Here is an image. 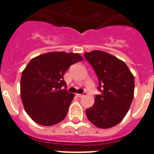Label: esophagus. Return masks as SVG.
I'll use <instances>...</instances> for the list:
<instances>
[{
	"instance_id": "obj_1",
	"label": "esophagus",
	"mask_w": 154,
	"mask_h": 154,
	"mask_svg": "<svg viewBox=\"0 0 154 154\" xmlns=\"http://www.w3.org/2000/svg\"><path fill=\"white\" fill-rule=\"evenodd\" d=\"M85 94H86L85 93V94H76V96L78 97H79V98H82V97H83L84 96H85Z\"/></svg>"
}]
</instances>
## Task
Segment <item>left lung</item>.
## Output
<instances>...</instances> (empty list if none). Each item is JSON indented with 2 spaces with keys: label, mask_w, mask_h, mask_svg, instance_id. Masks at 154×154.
I'll return each mask as SVG.
<instances>
[{
  "label": "left lung",
  "mask_w": 154,
  "mask_h": 154,
  "mask_svg": "<svg viewBox=\"0 0 154 154\" xmlns=\"http://www.w3.org/2000/svg\"><path fill=\"white\" fill-rule=\"evenodd\" d=\"M84 56L99 79L93 106L86 109L88 119L99 128L119 124L128 112L134 97V76L124 61L103 51L85 52Z\"/></svg>",
  "instance_id": "8db88e82"
}]
</instances>
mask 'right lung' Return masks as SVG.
Wrapping results in <instances>:
<instances>
[{
	"mask_svg": "<svg viewBox=\"0 0 154 154\" xmlns=\"http://www.w3.org/2000/svg\"><path fill=\"white\" fill-rule=\"evenodd\" d=\"M83 60L78 53L54 51L32 59L22 73L21 97L27 115L36 124L52 126L66 118L75 94L68 93L63 75Z\"/></svg>",
	"mask_w": 154,
	"mask_h": 154,
	"instance_id": "right-lung-1",
	"label": "right lung"
}]
</instances>
